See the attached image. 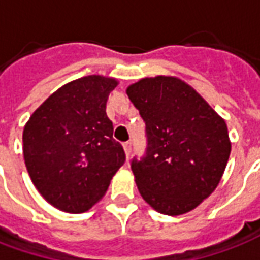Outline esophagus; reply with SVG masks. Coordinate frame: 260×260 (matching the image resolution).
I'll list each match as a JSON object with an SVG mask.
<instances>
[{
    "instance_id": "esophagus-1",
    "label": "esophagus",
    "mask_w": 260,
    "mask_h": 260,
    "mask_svg": "<svg viewBox=\"0 0 260 260\" xmlns=\"http://www.w3.org/2000/svg\"><path fill=\"white\" fill-rule=\"evenodd\" d=\"M124 150L125 154H126V157L131 154V150H132V146H131V142H125L124 143Z\"/></svg>"
}]
</instances>
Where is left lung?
Segmentation results:
<instances>
[{"label": "left lung", "mask_w": 260, "mask_h": 260, "mask_svg": "<svg viewBox=\"0 0 260 260\" xmlns=\"http://www.w3.org/2000/svg\"><path fill=\"white\" fill-rule=\"evenodd\" d=\"M126 94L146 124V153L131 161L139 193L158 213L191 212L223 177L231 152L225 121L174 76L143 78Z\"/></svg>", "instance_id": "obj_1"}]
</instances>
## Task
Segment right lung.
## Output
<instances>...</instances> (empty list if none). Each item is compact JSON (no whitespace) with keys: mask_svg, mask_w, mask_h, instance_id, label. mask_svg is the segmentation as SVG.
Wrapping results in <instances>:
<instances>
[{"mask_svg":"<svg viewBox=\"0 0 260 260\" xmlns=\"http://www.w3.org/2000/svg\"><path fill=\"white\" fill-rule=\"evenodd\" d=\"M117 79L89 75L54 91L23 129V157L46 201L67 213L87 212L125 161L106 113Z\"/></svg>","mask_w":260,"mask_h":260,"instance_id":"add662e5","label":"right lung"}]
</instances>
